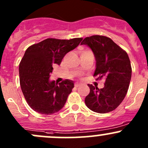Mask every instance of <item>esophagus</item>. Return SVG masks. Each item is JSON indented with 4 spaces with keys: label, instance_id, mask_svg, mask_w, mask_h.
I'll return each mask as SVG.
<instances>
[{
    "label": "esophagus",
    "instance_id": "1",
    "mask_svg": "<svg viewBox=\"0 0 148 148\" xmlns=\"http://www.w3.org/2000/svg\"><path fill=\"white\" fill-rule=\"evenodd\" d=\"M81 85H82V84H80V83H75V84H74V86H75V87H78V86H81Z\"/></svg>",
    "mask_w": 148,
    "mask_h": 148
}]
</instances>
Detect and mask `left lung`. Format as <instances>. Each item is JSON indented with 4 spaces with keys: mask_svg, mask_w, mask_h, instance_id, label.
I'll use <instances>...</instances> for the list:
<instances>
[{
    "mask_svg": "<svg viewBox=\"0 0 148 148\" xmlns=\"http://www.w3.org/2000/svg\"><path fill=\"white\" fill-rule=\"evenodd\" d=\"M81 44L89 46L95 55L94 76H98L97 79H105L102 89L88 84L90 92L85 98V104L95 112L113 111L123 101L130 83L132 68L129 56L111 38L104 36L86 37Z\"/></svg>",
    "mask_w": 148,
    "mask_h": 148,
    "instance_id": "left-lung-1",
    "label": "left lung"
}]
</instances>
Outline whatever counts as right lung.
<instances>
[{"label": "right lung", "mask_w": 148, "mask_h": 148, "mask_svg": "<svg viewBox=\"0 0 148 148\" xmlns=\"http://www.w3.org/2000/svg\"><path fill=\"white\" fill-rule=\"evenodd\" d=\"M82 40L46 38L26 49L19 64L20 85L26 102L34 111L48 115L63 108L74 82L66 79L58 84L49 77L53 66L60 64L65 55Z\"/></svg>", "instance_id": "1"}]
</instances>
